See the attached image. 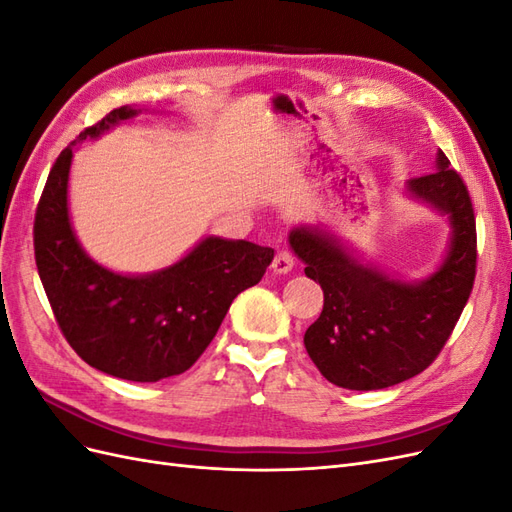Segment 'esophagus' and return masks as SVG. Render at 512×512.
<instances>
[{
  "label": "esophagus",
  "mask_w": 512,
  "mask_h": 512,
  "mask_svg": "<svg viewBox=\"0 0 512 512\" xmlns=\"http://www.w3.org/2000/svg\"><path fill=\"white\" fill-rule=\"evenodd\" d=\"M273 271L275 273H288V271H292V267H294V256H292V252H288V250H280L275 254V258H273Z\"/></svg>",
  "instance_id": "1"
}]
</instances>
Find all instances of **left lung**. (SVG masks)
Here are the masks:
<instances>
[{"label":"left lung","mask_w":512,"mask_h":512,"mask_svg":"<svg viewBox=\"0 0 512 512\" xmlns=\"http://www.w3.org/2000/svg\"><path fill=\"white\" fill-rule=\"evenodd\" d=\"M438 151L436 170L408 181V192L448 215L446 258L427 280L408 284L365 267L335 237L294 228L290 247L324 305L305 331V350L329 382L350 391L386 389L427 369L466 307L476 277V218L457 170Z\"/></svg>","instance_id":"obj_1"}]
</instances>
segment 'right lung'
I'll return each mask as SVG.
<instances>
[{
  "mask_svg": "<svg viewBox=\"0 0 512 512\" xmlns=\"http://www.w3.org/2000/svg\"><path fill=\"white\" fill-rule=\"evenodd\" d=\"M115 108L74 143L134 117ZM70 143L55 160L34 222L36 267L55 320L81 359L108 376L158 382L190 369L218 333L232 299L258 284L271 247L207 237L173 267L119 275L91 260L68 215Z\"/></svg>",
  "mask_w": 512,
  "mask_h": 512,
  "instance_id": "add662e5",
  "label": "right lung"
}]
</instances>
